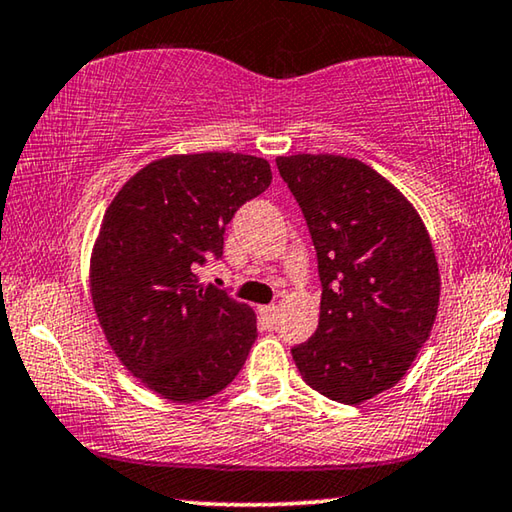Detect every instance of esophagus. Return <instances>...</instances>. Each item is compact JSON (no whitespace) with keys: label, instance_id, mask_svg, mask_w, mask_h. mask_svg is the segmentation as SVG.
<instances>
[{"label":"esophagus","instance_id":"1","mask_svg":"<svg viewBox=\"0 0 512 512\" xmlns=\"http://www.w3.org/2000/svg\"><path fill=\"white\" fill-rule=\"evenodd\" d=\"M259 315H262L266 319V324H271V326L278 322V308H276V305H262V308H259Z\"/></svg>","mask_w":512,"mask_h":512}]
</instances>
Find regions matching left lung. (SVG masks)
I'll return each instance as SVG.
<instances>
[{
	"mask_svg": "<svg viewBox=\"0 0 512 512\" xmlns=\"http://www.w3.org/2000/svg\"><path fill=\"white\" fill-rule=\"evenodd\" d=\"M299 202L322 280L319 326L292 349L310 388L361 404L404 377L439 308V266L421 216L356 158H276Z\"/></svg>",
	"mask_w": 512,
	"mask_h": 512,
	"instance_id": "1",
	"label": "left lung"
}]
</instances>
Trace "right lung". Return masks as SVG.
<instances>
[{
    "label": "right lung",
    "instance_id": "right-lung-1",
    "mask_svg": "<svg viewBox=\"0 0 512 512\" xmlns=\"http://www.w3.org/2000/svg\"><path fill=\"white\" fill-rule=\"evenodd\" d=\"M271 183L264 158L167 156L142 167L105 211L91 301L114 354L151 391L197 402L223 391L257 338L255 312L197 269L223 257L236 209Z\"/></svg>",
    "mask_w": 512,
    "mask_h": 512
}]
</instances>
